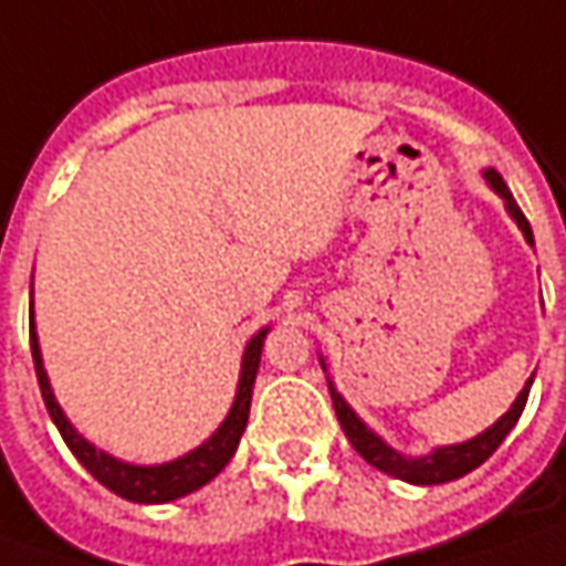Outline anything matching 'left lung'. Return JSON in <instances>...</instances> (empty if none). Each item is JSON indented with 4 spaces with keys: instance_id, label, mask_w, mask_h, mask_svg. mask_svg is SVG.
I'll use <instances>...</instances> for the list:
<instances>
[{
    "instance_id": "left-lung-1",
    "label": "left lung",
    "mask_w": 566,
    "mask_h": 566,
    "mask_svg": "<svg viewBox=\"0 0 566 566\" xmlns=\"http://www.w3.org/2000/svg\"><path fill=\"white\" fill-rule=\"evenodd\" d=\"M484 180L488 186L504 199L506 211H510V218L520 224V231L526 237V243L532 247L535 240H532V228H528L526 214L520 211L516 206V199H513V192H510V186L504 184V177L497 174V170H484ZM323 370H326V364H323ZM528 386H532V377L523 386V392L516 396V402L510 406L504 418H497L491 428L479 433V437H472V440H465V443H453V447H440V450H433L428 455H402L399 450H392L382 437H377L374 430L367 428L360 418L355 415V408L348 406L338 392H335V386L329 380V392H332V408H335V415H338V424L345 430V437L352 440V447H355L357 453L364 455L374 469H380L386 475H392V479H402L408 484H443V481H455L462 479V475H469L472 469H479L481 462L488 459V455L494 453L501 443H504V437L513 430V424L520 421V415H523V408H526L528 399Z\"/></svg>"
}]
</instances>
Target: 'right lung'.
<instances>
[{
  "mask_svg": "<svg viewBox=\"0 0 566 566\" xmlns=\"http://www.w3.org/2000/svg\"><path fill=\"white\" fill-rule=\"evenodd\" d=\"M31 294H34V287H31ZM265 332L269 329H259L250 338L247 352H243L234 406L228 411V418L221 421V428L214 430L202 447L189 450V453L174 459V462H164V465H133V462L113 459L111 453H104L94 443H87L85 437L69 424V418L62 415L60 402H56V396L50 389V380H46V370H43L38 332H34V301H31V355H34V370H38L43 406L50 411L53 424L60 428L65 447L75 453V459L104 488H111L116 497L133 501V504H167V501L186 497V494L199 491L202 484H209L231 462V455L237 453V443H240V437L247 430V418H250V399H253V382H256L259 355H262Z\"/></svg>",
  "mask_w": 566,
  "mask_h": 566,
  "instance_id": "obj_1",
  "label": "right lung"
}]
</instances>
